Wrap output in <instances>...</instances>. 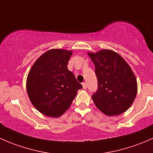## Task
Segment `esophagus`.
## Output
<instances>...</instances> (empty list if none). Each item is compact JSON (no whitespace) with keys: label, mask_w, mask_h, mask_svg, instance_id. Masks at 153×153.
<instances>
[{"label":"esophagus","mask_w":153,"mask_h":153,"mask_svg":"<svg viewBox=\"0 0 153 153\" xmlns=\"http://www.w3.org/2000/svg\"><path fill=\"white\" fill-rule=\"evenodd\" d=\"M82 88L83 89H86V88H87V84H86L85 82L82 83Z\"/></svg>","instance_id":"1"}]
</instances>
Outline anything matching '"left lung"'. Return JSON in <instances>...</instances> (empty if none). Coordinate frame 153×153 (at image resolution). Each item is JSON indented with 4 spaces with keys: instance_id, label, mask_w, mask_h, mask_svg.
Wrapping results in <instances>:
<instances>
[{
    "instance_id": "left-lung-1",
    "label": "left lung",
    "mask_w": 153,
    "mask_h": 153,
    "mask_svg": "<svg viewBox=\"0 0 153 153\" xmlns=\"http://www.w3.org/2000/svg\"><path fill=\"white\" fill-rule=\"evenodd\" d=\"M95 65L98 90L92 100L100 111L108 116L127 111L134 102L138 91L137 80L125 59L109 49L88 52Z\"/></svg>"
}]
</instances>
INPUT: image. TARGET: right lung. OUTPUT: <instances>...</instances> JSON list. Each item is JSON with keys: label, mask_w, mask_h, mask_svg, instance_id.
<instances>
[{"label": "right lung", "mask_w": 153, "mask_h": 153, "mask_svg": "<svg viewBox=\"0 0 153 153\" xmlns=\"http://www.w3.org/2000/svg\"><path fill=\"white\" fill-rule=\"evenodd\" d=\"M73 51L53 48L42 53L31 66L26 91L33 106L40 113L57 118L70 108L82 86L68 69Z\"/></svg>", "instance_id": "obj_1"}]
</instances>
